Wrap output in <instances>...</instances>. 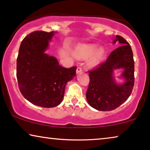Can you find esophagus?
<instances>
[{"label": "esophagus", "instance_id": "obj_1", "mask_svg": "<svg viewBox=\"0 0 150 150\" xmlns=\"http://www.w3.org/2000/svg\"><path fill=\"white\" fill-rule=\"evenodd\" d=\"M81 71H82V67H78L77 69H76V74L81 73Z\"/></svg>", "mask_w": 150, "mask_h": 150}]
</instances>
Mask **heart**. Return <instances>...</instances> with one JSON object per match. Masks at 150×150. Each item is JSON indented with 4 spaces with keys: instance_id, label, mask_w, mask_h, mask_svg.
<instances>
[{
    "instance_id": "heart-1",
    "label": "heart",
    "mask_w": 150,
    "mask_h": 150,
    "mask_svg": "<svg viewBox=\"0 0 150 150\" xmlns=\"http://www.w3.org/2000/svg\"><path fill=\"white\" fill-rule=\"evenodd\" d=\"M97 46L92 44H79L75 48L74 54L78 59H87V65L93 67L99 65L104 59L105 50L104 48L97 49Z\"/></svg>"
}]
</instances>
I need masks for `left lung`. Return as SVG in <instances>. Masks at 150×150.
Listing matches in <instances>:
<instances>
[{"label":"left lung","mask_w":150,"mask_h":150,"mask_svg":"<svg viewBox=\"0 0 150 150\" xmlns=\"http://www.w3.org/2000/svg\"><path fill=\"white\" fill-rule=\"evenodd\" d=\"M119 42L120 46L114 50L107 60L97 68L89 71V84L86 93L88 103L91 107L102 111L115 109L128 100L134 83V61L129 43L116 35L112 44ZM123 69L120 77L124 83L118 84L114 79V70Z\"/></svg>","instance_id":"left-lung-1"}]
</instances>
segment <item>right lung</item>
Returning <instances> with one entry per match:
<instances>
[{
    "label": "right lung",
    "mask_w": 150,
    "mask_h": 150,
    "mask_svg": "<svg viewBox=\"0 0 150 150\" xmlns=\"http://www.w3.org/2000/svg\"><path fill=\"white\" fill-rule=\"evenodd\" d=\"M55 32L37 30L26 36L17 58L18 87L22 96L35 105L52 108L62 102L67 82L76 76V67L65 68L49 56V42Z\"/></svg>",
    "instance_id": "1"
}]
</instances>
